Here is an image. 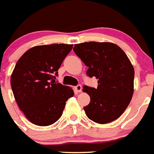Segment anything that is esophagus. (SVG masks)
Listing matches in <instances>:
<instances>
[{
    "instance_id": "esophagus-1",
    "label": "esophagus",
    "mask_w": 154,
    "mask_h": 154,
    "mask_svg": "<svg viewBox=\"0 0 154 154\" xmlns=\"http://www.w3.org/2000/svg\"><path fill=\"white\" fill-rule=\"evenodd\" d=\"M75 91L77 92H82V85H76V86L75 87Z\"/></svg>"
}]
</instances>
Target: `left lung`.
Masks as SVG:
<instances>
[{"instance_id": "1", "label": "left lung", "mask_w": 154, "mask_h": 154, "mask_svg": "<svg viewBox=\"0 0 154 154\" xmlns=\"http://www.w3.org/2000/svg\"><path fill=\"white\" fill-rule=\"evenodd\" d=\"M75 53L89 67V77L98 79L96 89L85 85L90 103L84 107L87 117L105 124L118 119L131 101L134 69L124 51L110 42H84L75 45Z\"/></svg>"}]
</instances>
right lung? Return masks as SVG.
I'll use <instances>...</instances> for the list:
<instances>
[{"label":"right lung","instance_id":"add662e5","mask_svg":"<svg viewBox=\"0 0 154 154\" xmlns=\"http://www.w3.org/2000/svg\"><path fill=\"white\" fill-rule=\"evenodd\" d=\"M73 45L31 48L19 58L11 84L14 96L27 119L37 126L55 123L62 116L72 89L55 82L58 70Z\"/></svg>","mask_w":154,"mask_h":154}]
</instances>
